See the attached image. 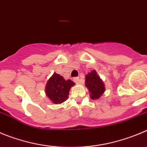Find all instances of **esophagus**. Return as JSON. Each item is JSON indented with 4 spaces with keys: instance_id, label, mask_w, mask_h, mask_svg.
<instances>
[{
    "instance_id": "esophagus-1",
    "label": "esophagus",
    "mask_w": 147,
    "mask_h": 147,
    "mask_svg": "<svg viewBox=\"0 0 147 147\" xmlns=\"http://www.w3.org/2000/svg\"><path fill=\"white\" fill-rule=\"evenodd\" d=\"M73 81L75 83H79L80 82V78H78V77H75V78H73Z\"/></svg>"
}]
</instances>
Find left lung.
<instances>
[{
  "label": "left lung",
  "instance_id": "left-lung-1",
  "mask_svg": "<svg viewBox=\"0 0 147 147\" xmlns=\"http://www.w3.org/2000/svg\"><path fill=\"white\" fill-rule=\"evenodd\" d=\"M85 83L92 99H98L105 91V83L94 69L86 75Z\"/></svg>",
  "mask_w": 147,
  "mask_h": 147
}]
</instances>
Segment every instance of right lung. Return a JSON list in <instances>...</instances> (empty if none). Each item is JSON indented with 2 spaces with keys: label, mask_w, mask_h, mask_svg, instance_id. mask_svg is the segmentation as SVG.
Masks as SVG:
<instances>
[{
  "label": "right lung",
  "mask_w": 147,
  "mask_h": 147,
  "mask_svg": "<svg viewBox=\"0 0 147 147\" xmlns=\"http://www.w3.org/2000/svg\"><path fill=\"white\" fill-rule=\"evenodd\" d=\"M75 84L72 80H64L62 76L54 72L48 80L46 94L53 103L61 104L68 98L69 90Z\"/></svg>",
  "instance_id": "obj_1"
}]
</instances>
